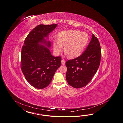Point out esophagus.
Wrapping results in <instances>:
<instances>
[{"label": "esophagus", "mask_w": 123, "mask_h": 123, "mask_svg": "<svg viewBox=\"0 0 123 123\" xmlns=\"http://www.w3.org/2000/svg\"><path fill=\"white\" fill-rule=\"evenodd\" d=\"M65 63V60H64V59H62V61H61V64H62V65H64Z\"/></svg>", "instance_id": "esophagus-1"}]
</instances>
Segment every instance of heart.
<instances>
[{"label": "heart", "instance_id": "obj_1", "mask_svg": "<svg viewBox=\"0 0 123 123\" xmlns=\"http://www.w3.org/2000/svg\"><path fill=\"white\" fill-rule=\"evenodd\" d=\"M89 41V36L86 32L77 30L63 31L58 36V41L53 42L54 51L59 55L64 47V51L70 59L80 56L85 50Z\"/></svg>", "mask_w": 123, "mask_h": 123}]
</instances>
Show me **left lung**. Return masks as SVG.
<instances>
[{"label": "left lung", "mask_w": 123, "mask_h": 123, "mask_svg": "<svg viewBox=\"0 0 123 123\" xmlns=\"http://www.w3.org/2000/svg\"><path fill=\"white\" fill-rule=\"evenodd\" d=\"M101 47L98 38L92 34V38L85 52L75 59L68 60L66 79L74 88L85 87L91 80L99 68L101 59Z\"/></svg>", "instance_id": "8db88e82"}]
</instances>
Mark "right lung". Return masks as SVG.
I'll return each mask as SVG.
<instances>
[{"label":"right lung","mask_w":123,"mask_h":123,"mask_svg":"<svg viewBox=\"0 0 123 123\" xmlns=\"http://www.w3.org/2000/svg\"><path fill=\"white\" fill-rule=\"evenodd\" d=\"M57 24L39 25L28 36L22 47L21 68L26 80L34 87L42 89L50 83L61 65V57H54L49 49L51 43L47 41L49 34Z\"/></svg>","instance_id":"1"}]
</instances>
